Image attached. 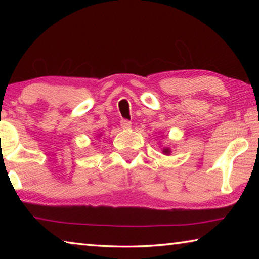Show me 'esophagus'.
Segmentation results:
<instances>
[{"instance_id": "1", "label": "esophagus", "mask_w": 259, "mask_h": 259, "mask_svg": "<svg viewBox=\"0 0 259 259\" xmlns=\"http://www.w3.org/2000/svg\"><path fill=\"white\" fill-rule=\"evenodd\" d=\"M121 126H122V129L128 130V129L131 128V122L128 121V120H122L121 121Z\"/></svg>"}]
</instances>
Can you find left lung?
<instances>
[{
    "label": "left lung",
    "instance_id": "1",
    "mask_svg": "<svg viewBox=\"0 0 259 259\" xmlns=\"http://www.w3.org/2000/svg\"><path fill=\"white\" fill-rule=\"evenodd\" d=\"M162 152H163L164 154H170V152H171V151H170V148H168V147H164L163 150H162Z\"/></svg>",
    "mask_w": 259,
    "mask_h": 259
}]
</instances>
